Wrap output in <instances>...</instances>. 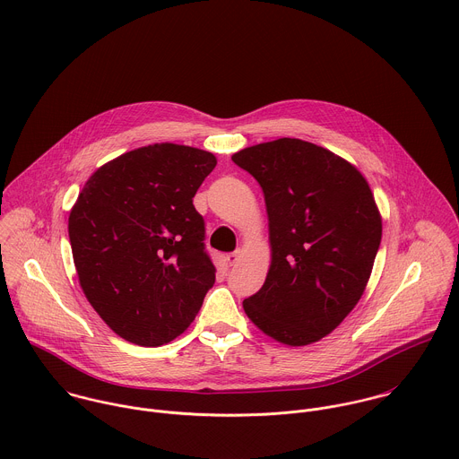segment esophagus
<instances>
[{
	"label": "esophagus",
	"mask_w": 459,
	"mask_h": 459,
	"mask_svg": "<svg viewBox=\"0 0 459 459\" xmlns=\"http://www.w3.org/2000/svg\"><path fill=\"white\" fill-rule=\"evenodd\" d=\"M239 255H241V250H236V252H230V254H227V263L229 264H234L238 259H239Z\"/></svg>",
	"instance_id": "esophagus-1"
}]
</instances>
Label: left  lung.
<instances>
[{"label": "left lung", "instance_id": "1", "mask_svg": "<svg viewBox=\"0 0 459 459\" xmlns=\"http://www.w3.org/2000/svg\"><path fill=\"white\" fill-rule=\"evenodd\" d=\"M263 189L270 268L243 300L247 317L286 346L330 335L357 307L382 239L364 175L330 149L277 138L232 155Z\"/></svg>", "mask_w": 459, "mask_h": 459}]
</instances>
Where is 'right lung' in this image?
Instances as JSON below:
<instances>
[{
  "instance_id": "1",
  "label": "right lung",
  "mask_w": 459,
  "mask_h": 459,
  "mask_svg": "<svg viewBox=\"0 0 459 459\" xmlns=\"http://www.w3.org/2000/svg\"><path fill=\"white\" fill-rule=\"evenodd\" d=\"M209 151L151 143L106 162L68 218L79 284L124 341L155 348L182 335L216 270L193 198L216 168Z\"/></svg>"
}]
</instances>
